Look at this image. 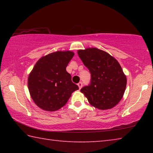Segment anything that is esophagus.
I'll use <instances>...</instances> for the list:
<instances>
[{"mask_svg": "<svg viewBox=\"0 0 153 153\" xmlns=\"http://www.w3.org/2000/svg\"><path fill=\"white\" fill-rule=\"evenodd\" d=\"M77 86L79 87V89H81L82 87V82H79L78 84H77Z\"/></svg>", "mask_w": 153, "mask_h": 153, "instance_id": "34e87169", "label": "esophagus"}]
</instances>
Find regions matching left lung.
<instances>
[{
	"label": "left lung",
	"mask_w": 153,
	"mask_h": 153,
	"mask_svg": "<svg viewBox=\"0 0 153 153\" xmlns=\"http://www.w3.org/2000/svg\"><path fill=\"white\" fill-rule=\"evenodd\" d=\"M77 54L91 74L90 84L80 91L95 108H113L123 98L127 84L120 64L107 52L97 48L78 50Z\"/></svg>",
	"instance_id": "1"
}]
</instances>
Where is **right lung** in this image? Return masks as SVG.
Listing matches in <instances>:
<instances>
[{"label":"right lung","instance_id":"add662e5","mask_svg":"<svg viewBox=\"0 0 153 153\" xmlns=\"http://www.w3.org/2000/svg\"><path fill=\"white\" fill-rule=\"evenodd\" d=\"M74 55L70 51H58L36 62L28 76L27 86L31 97L39 108L46 111L60 109L72 93L79 89L66 71Z\"/></svg>","mask_w":153,"mask_h":153}]
</instances>
